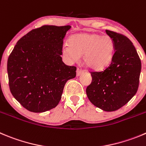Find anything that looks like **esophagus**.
<instances>
[{"instance_id":"1","label":"esophagus","mask_w":146,"mask_h":146,"mask_svg":"<svg viewBox=\"0 0 146 146\" xmlns=\"http://www.w3.org/2000/svg\"><path fill=\"white\" fill-rule=\"evenodd\" d=\"M83 72H84V71L82 70V69H79V68H78V69H77V76L81 75V74H82Z\"/></svg>"}]
</instances>
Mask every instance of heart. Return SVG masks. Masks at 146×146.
<instances>
[{"instance_id":"b5f03b06","label":"heart","mask_w":146,"mask_h":146,"mask_svg":"<svg viewBox=\"0 0 146 146\" xmlns=\"http://www.w3.org/2000/svg\"><path fill=\"white\" fill-rule=\"evenodd\" d=\"M62 53L69 62H75L83 55L87 66L93 70H102L111 63L114 54V42L110 36L96 33L73 35L69 43L64 44Z\"/></svg>"}]
</instances>
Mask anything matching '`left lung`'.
<instances>
[{
  "instance_id": "8db88e82",
  "label": "left lung",
  "mask_w": 146,
  "mask_h": 146,
  "mask_svg": "<svg viewBox=\"0 0 146 146\" xmlns=\"http://www.w3.org/2000/svg\"><path fill=\"white\" fill-rule=\"evenodd\" d=\"M114 42L111 63L102 72H91L92 82L87 87L88 99L105 111L118 110L136 94L141 61L130 40L123 35L106 30Z\"/></svg>"
}]
</instances>
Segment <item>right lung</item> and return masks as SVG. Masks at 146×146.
<instances>
[{
  "instance_id": "add662e5",
  "label": "right lung",
  "mask_w": 146,
  "mask_h": 146,
  "mask_svg": "<svg viewBox=\"0 0 146 146\" xmlns=\"http://www.w3.org/2000/svg\"><path fill=\"white\" fill-rule=\"evenodd\" d=\"M71 26L44 25L19 40L7 63L9 88L28 111L41 113L56 106L64 85L77 68L62 61L63 40Z\"/></svg>"
}]
</instances>
